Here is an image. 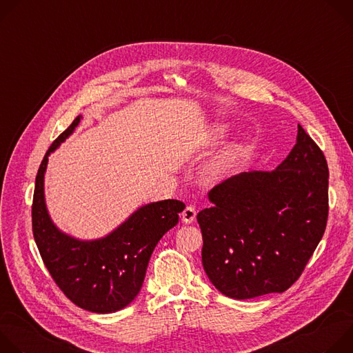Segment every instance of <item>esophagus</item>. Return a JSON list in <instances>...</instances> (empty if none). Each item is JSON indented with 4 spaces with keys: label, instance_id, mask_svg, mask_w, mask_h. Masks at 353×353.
<instances>
[{
    "label": "esophagus",
    "instance_id": "1",
    "mask_svg": "<svg viewBox=\"0 0 353 353\" xmlns=\"http://www.w3.org/2000/svg\"><path fill=\"white\" fill-rule=\"evenodd\" d=\"M196 216V210L192 205H187L185 210L181 212V219L185 223H192Z\"/></svg>",
    "mask_w": 353,
    "mask_h": 353
}]
</instances>
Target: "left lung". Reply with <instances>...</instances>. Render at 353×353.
<instances>
[{"label": "left lung", "instance_id": "obj_1", "mask_svg": "<svg viewBox=\"0 0 353 353\" xmlns=\"http://www.w3.org/2000/svg\"><path fill=\"white\" fill-rule=\"evenodd\" d=\"M196 215L203 265L225 296L253 299L289 289L305 271L328 219V165L299 124L297 141L274 170L233 176L210 191Z\"/></svg>", "mask_w": 353, "mask_h": 353}]
</instances>
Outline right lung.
I'll list each match as a JSON object with an SVG mask.
<instances>
[{
  "label": "right lung",
  "instance_id": "right-lung-1",
  "mask_svg": "<svg viewBox=\"0 0 353 353\" xmlns=\"http://www.w3.org/2000/svg\"><path fill=\"white\" fill-rule=\"evenodd\" d=\"M81 116L50 145L36 176L32 230L41 260L60 290L83 310L113 313L128 306L138 294L150 254L163 234L179 223L185 208L177 199H165L139 208L109 236L81 241L61 233L50 221L43 195L47 158L75 130Z\"/></svg>",
  "mask_w": 353,
  "mask_h": 353
}]
</instances>
